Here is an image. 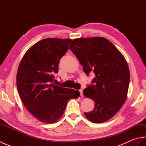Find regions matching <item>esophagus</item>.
Wrapping results in <instances>:
<instances>
[{
  "mask_svg": "<svg viewBox=\"0 0 146 146\" xmlns=\"http://www.w3.org/2000/svg\"><path fill=\"white\" fill-rule=\"evenodd\" d=\"M80 96H81V97H83V90L82 89H81V90H80Z\"/></svg>",
  "mask_w": 146,
  "mask_h": 146,
  "instance_id": "esophagus-1",
  "label": "esophagus"
}]
</instances>
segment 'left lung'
<instances>
[{"mask_svg":"<svg viewBox=\"0 0 146 146\" xmlns=\"http://www.w3.org/2000/svg\"><path fill=\"white\" fill-rule=\"evenodd\" d=\"M69 49L86 75L90 71L95 74L94 85L83 92L95 102L94 110L85 112V117L95 123L106 122L120 110L127 97L130 71L125 58L103 37L74 39Z\"/></svg>","mask_w":146,"mask_h":146,"instance_id":"8db88e82","label":"left lung"}]
</instances>
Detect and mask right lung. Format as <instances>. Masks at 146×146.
<instances>
[{"mask_svg": "<svg viewBox=\"0 0 146 146\" xmlns=\"http://www.w3.org/2000/svg\"><path fill=\"white\" fill-rule=\"evenodd\" d=\"M70 39L46 38L32 46L19 65L16 83L24 106L42 122H56L71 98L80 92L54 85V73L60 59L68 49Z\"/></svg>", "mask_w": 146, "mask_h": 146, "instance_id": "obj_1", "label": "right lung"}]
</instances>
